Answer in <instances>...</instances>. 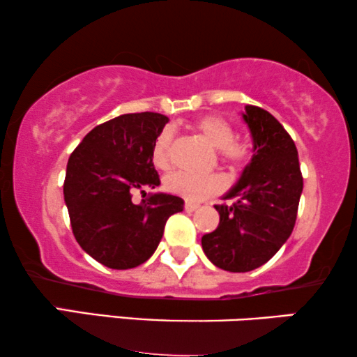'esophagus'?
Instances as JSON below:
<instances>
[{"label":"esophagus","mask_w":357,"mask_h":357,"mask_svg":"<svg viewBox=\"0 0 357 357\" xmlns=\"http://www.w3.org/2000/svg\"><path fill=\"white\" fill-rule=\"evenodd\" d=\"M199 208L198 203H193V202H185V211L187 213H193L197 211V209Z\"/></svg>","instance_id":"1"}]
</instances>
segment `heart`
<instances>
[{"mask_svg":"<svg viewBox=\"0 0 357 357\" xmlns=\"http://www.w3.org/2000/svg\"><path fill=\"white\" fill-rule=\"evenodd\" d=\"M198 133H202L214 148L218 149L219 158L231 169H241L248 164L252 158L250 146L243 141H237L236 130L232 123L221 115H203L192 123ZM170 143L172 135L169 130H162L158 135L153 146V162L158 169H165L169 165ZM224 187L222 178L218 174L197 175L187 172H174L165 178V188L170 193L178 195L190 202H199L219 193Z\"/></svg>","mask_w":357,"mask_h":357,"instance_id":"b5f03b06","label":"heart"}]
</instances>
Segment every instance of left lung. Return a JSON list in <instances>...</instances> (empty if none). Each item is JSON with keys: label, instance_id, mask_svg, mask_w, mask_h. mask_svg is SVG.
<instances>
[{"label": "left lung", "instance_id": "1", "mask_svg": "<svg viewBox=\"0 0 357 357\" xmlns=\"http://www.w3.org/2000/svg\"><path fill=\"white\" fill-rule=\"evenodd\" d=\"M242 119L252 133V160L224 195L237 199L214 206L219 226L202 237L209 261L232 273L255 270L280 250L294 229L304 187L297 148L284 126L255 105H247Z\"/></svg>", "mask_w": 357, "mask_h": 357}]
</instances>
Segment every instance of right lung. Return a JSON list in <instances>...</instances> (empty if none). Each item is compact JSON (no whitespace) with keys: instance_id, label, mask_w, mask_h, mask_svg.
<instances>
[{"instance_id":"obj_1","label":"right lung","mask_w":357,"mask_h":357,"mask_svg":"<svg viewBox=\"0 0 357 357\" xmlns=\"http://www.w3.org/2000/svg\"><path fill=\"white\" fill-rule=\"evenodd\" d=\"M167 121L154 112L120 115L91 130L68 159L63 195L73 234L87 255L112 270L149 260L167 219L183 209V199L167 193L131 202L138 190L160 185L153 146Z\"/></svg>"}]
</instances>
